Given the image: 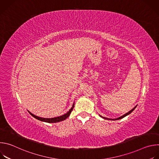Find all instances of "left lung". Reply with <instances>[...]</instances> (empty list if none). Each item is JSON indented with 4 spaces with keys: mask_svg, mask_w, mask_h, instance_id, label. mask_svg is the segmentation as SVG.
Returning a JSON list of instances; mask_svg holds the SVG:
<instances>
[{
    "mask_svg": "<svg viewBox=\"0 0 159 159\" xmlns=\"http://www.w3.org/2000/svg\"><path fill=\"white\" fill-rule=\"evenodd\" d=\"M137 106H136L134 108H133L131 110H130L129 112H128L127 113H126V114L125 115H123V116H120V117H119V118H116V119H109V118H104V117H102V116H101V115H100V116L101 117H102V118H104V119H107V120H120V119H122V118H123L124 117H125V116H128V115H129L130 114V113L136 108V107H137Z\"/></svg>",
    "mask_w": 159,
    "mask_h": 159,
    "instance_id": "1",
    "label": "left lung"
}]
</instances>
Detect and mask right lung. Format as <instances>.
<instances>
[{"mask_svg": "<svg viewBox=\"0 0 159 159\" xmlns=\"http://www.w3.org/2000/svg\"><path fill=\"white\" fill-rule=\"evenodd\" d=\"M74 103L72 106V107H71V109L68 111L66 114L62 115V116H58V117H55V118H41V117H39V116H35L34 115L32 114V113L30 111H28L30 112V114L33 116L34 118L39 120V121H44V122H47V123H57V122H60V121H63L65 120V119H66L68 117H69L70 115V113L72 112V111L74 109Z\"/></svg>", "mask_w": 159, "mask_h": 159, "instance_id": "right-lung-1", "label": "right lung"}]
</instances>
